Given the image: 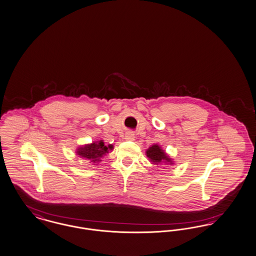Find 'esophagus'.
Segmentation results:
<instances>
[{
  "instance_id": "esophagus-1",
  "label": "esophagus",
  "mask_w": 256,
  "mask_h": 256,
  "mask_svg": "<svg viewBox=\"0 0 256 256\" xmlns=\"http://www.w3.org/2000/svg\"><path fill=\"white\" fill-rule=\"evenodd\" d=\"M125 140H134V133H133V132H127L126 134H125Z\"/></svg>"
}]
</instances>
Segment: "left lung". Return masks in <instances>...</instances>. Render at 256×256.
<instances>
[{
    "label": "left lung",
    "mask_w": 256,
    "mask_h": 256,
    "mask_svg": "<svg viewBox=\"0 0 256 256\" xmlns=\"http://www.w3.org/2000/svg\"><path fill=\"white\" fill-rule=\"evenodd\" d=\"M146 156L153 162L154 164H172V162L170 160V158H168V156H166V154L164 153V150H162L161 148L157 144L152 146L151 148H149L146 151Z\"/></svg>",
    "instance_id": "8db88e82"
}]
</instances>
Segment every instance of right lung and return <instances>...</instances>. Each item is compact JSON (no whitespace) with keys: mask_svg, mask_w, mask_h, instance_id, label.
<instances>
[{"mask_svg":"<svg viewBox=\"0 0 256 256\" xmlns=\"http://www.w3.org/2000/svg\"><path fill=\"white\" fill-rule=\"evenodd\" d=\"M112 146H106L104 144V142L100 140L97 142H92V144L84 146L82 148H80L77 151V154L80 155L82 158H86L88 160H90L92 162H99L100 158L108 153V149H112Z\"/></svg>","mask_w":256,"mask_h":256,"instance_id":"obj_1","label":"right lung"}]
</instances>
